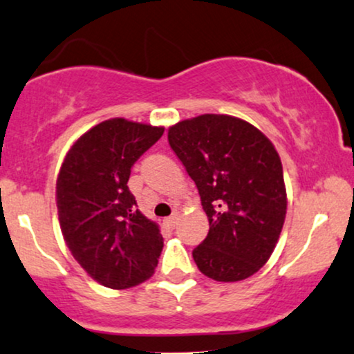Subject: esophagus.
I'll return each mask as SVG.
<instances>
[{
	"instance_id": "1",
	"label": "esophagus",
	"mask_w": 354,
	"mask_h": 354,
	"mask_svg": "<svg viewBox=\"0 0 354 354\" xmlns=\"http://www.w3.org/2000/svg\"><path fill=\"white\" fill-rule=\"evenodd\" d=\"M165 225L168 227V229H174V227L178 225V216H171V217H167L163 221Z\"/></svg>"
}]
</instances>
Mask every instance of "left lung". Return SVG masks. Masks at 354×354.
Listing matches in <instances>:
<instances>
[{"label": "left lung", "mask_w": 354, "mask_h": 354, "mask_svg": "<svg viewBox=\"0 0 354 354\" xmlns=\"http://www.w3.org/2000/svg\"><path fill=\"white\" fill-rule=\"evenodd\" d=\"M198 186L209 234L192 258L210 279H247L270 259L288 209L283 165L257 127L234 115L203 114L168 131Z\"/></svg>", "instance_id": "8db88e82"}]
</instances>
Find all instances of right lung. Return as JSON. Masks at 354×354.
Masks as SVG:
<instances>
[{
	"mask_svg": "<svg viewBox=\"0 0 354 354\" xmlns=\"http://www.w3.org/2000/svg\"><path fill=\"white\" fill-rule=\"evenodd\" d=\"M127 119L95 125L71 145L57 178V209L66 247L93 279L111 289L155 272L163 236L137 209L127 181L133 163L163 136Z\"/></svg>",
	"mask_w": 354,
	"mask_h": 354,
	"instance_id": "obj_1",
	"label": "right lung"
}]
</instances>
